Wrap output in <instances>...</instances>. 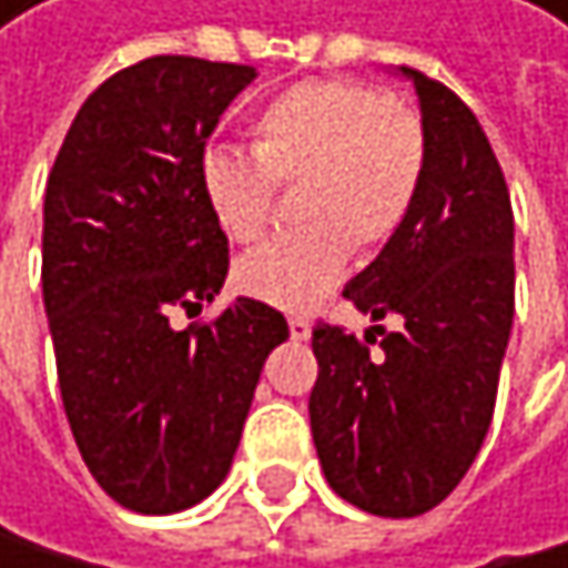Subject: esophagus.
Returning a JSON list of instances; mask_svg holds the SVG:
<instances>
[{
	"mask_svg": "<svg viewBox=\"0 0 568 568\" xmlns=\"http://www.w3.org/2000/svg\"><path fill=\"white\" fill-rule=\"evenodd\" d=\"M310 331H313V326H310L306 316H290V337H293V341H306Z\"/></svg>",
	"mask_w": 568,
	"mask_h": 568,
	"instance_id": "obj_1",
	"label": "esophagus"
}]
</instances>
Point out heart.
Wrapping results in <instances>:
<instances>
[{"label": "heart", "mask_w": 568, "mask_h": 568, "mask_svg": "<svg viewBox=\"0 0 568 568\" xmlns=\"http://www.w3.org/2000/svg\"><path fill=\"white\" fill-rule=\"evenodd\" d=\"M426 180V129L388 91L357 78H306L252 119V152L211 145L197 186L237 245L265 234L278 186L293 190L296 227L237 262L248 296L303 310L344 272L351 248H382L402 231Z\"/></svg>", "instance_id": "b5f03b06"}]
</instances>
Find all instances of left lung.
Here are the masks:
<instances>
[{"instance_id": "obj_1", "label": "left lung", "mask_w": 568, "mask_h": 568, "mask_svg": "<svg viewBox=\"0 0 568 568\" xmlns=\"http://www.w3.org/2000/svg\"><path fill=\"white\" fill-rule=\"evenodd\" d=\"M416 81L426 180L408 221L344 300L378 326L364 337L316 320L310 429L331 487L354 508L416 518L464 480L487 436L515 320V214L470 108ZM398 315V332L381 320ZM383 341L378 342L377 337Z\"/></svg>"}]
</instances>
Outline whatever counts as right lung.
<instances>
[{
  "instance_id": "obj_1",
  "label": "right lung",
  "mask_w": 568,
  "mask_h": 568,
  "mask_svg": "<svg viewBox=\"0 0 568 568\" xmlns=\"http://www.w3.org/2000/svg\"><path fill=\"white\" fill-rule=\"evenodd\" d=\"M248 63L160 53L108 78L71 122L43 197V306L57 382L91 477L122 508L173 515L231 470L262 364L290 337L268 303L224 286L227 234L197 160Z\"/></svg>"
}]
</instances>
